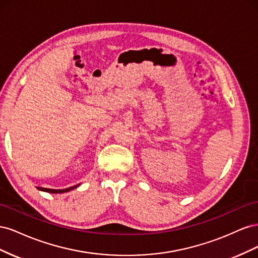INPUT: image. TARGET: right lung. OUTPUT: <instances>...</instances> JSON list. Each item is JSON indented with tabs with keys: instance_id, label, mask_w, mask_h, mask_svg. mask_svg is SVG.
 <instances>
[{
	"instance_id": "1",
	"label": "right lung",
	"mask_w": 258,
	"mask_h": 258,
	"mask_svg": "<svg viewBox=\"0 0 258 258\" xmlns=\"http://www.w3.org/2000/svg\"><path fill=\"white\" fill-rule=\"evenodd\" d=\"M80 185H81V184H77V185L69 187V188H66V189H50V188H44V187H36V188H37L38 190H42V191H45V192L62 194V192H68V191H70V190H73L74 188H76V187H79Z\"/></svg>"
}]
</instances>
